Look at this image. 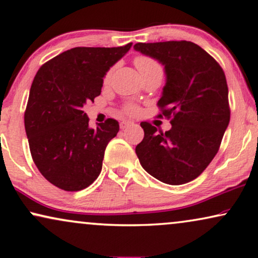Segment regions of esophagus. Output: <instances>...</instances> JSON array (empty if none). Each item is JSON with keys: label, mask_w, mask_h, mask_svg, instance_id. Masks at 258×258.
I'll return each instance as SVG.
<instances>
[{"label": "esophagus", "mask_w": 258, "mask_h": 258, "mask_svg": "<svg viewBox=\"0 0 258 258\" xmlns=\"http://www.w3.org/2000/svg\"><path fill=\"white\" fill-rule=\"evenodd\" d=\"M133 125V122L132 121H128V120H122L121 122H120V128H126V127H128V126H132Z\"/></svg>", "instance_id": "34e87169"}]
</instances>
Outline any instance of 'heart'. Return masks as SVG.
<instances>
[{
  "label": "heart",
  "instance_id": "obj_1",
  "mask_svg": "<svg viewBox=\"0 0 258 258\" xmlns=\"http://www.w3.org/2000/svg\"><path fill=\"white\" fill-rule=\"evenodd\" d=\"M134 63H136V67L138 68V70L140 72L162 71V69H161V67H159V64L155 59L150 58V57L138 56V57H136V59H134ZM111 75H112V69H111V70H109L107 72V75H105V77H104L105 83H108V81L110 80ZM126 111H127L128 113H134V112H137V108L136 107H127V108H126Z\"/></svg>",
  "mask_w": 258,
  "mask_h": 258
}]
</instances>
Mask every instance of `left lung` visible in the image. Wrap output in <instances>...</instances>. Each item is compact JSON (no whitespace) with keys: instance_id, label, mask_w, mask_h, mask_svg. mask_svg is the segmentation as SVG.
<instances>
[{"instance_id":"obj_1","label":"left lung","mask_w":258,"mask_h":258,"mask_svg":"<svg viewBox=\"0 0 258 258\" xmlns=\"http://www.w3.org/2000/svg\"><path fill=\"white\" fill-rule=\"evenodd\" d=\"M134 50L164 65L166 83L157 105L172 125L163 133L142 121L145 137L136 147L137 156L159 181L189 182L214 159L230 122L225 73L214 57L190 41L139 42Z\"/></svg>"}]
</instances>
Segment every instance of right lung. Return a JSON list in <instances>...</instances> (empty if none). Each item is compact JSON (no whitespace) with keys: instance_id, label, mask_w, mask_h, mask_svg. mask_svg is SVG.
Listing matches in <instances>:
<instances>
[{"instance_id":"right-lung-1","label":"right lung","mask_w":258,"mask_h":258,"mask_svg":"<svg viewBox=\"0 0 258 258\" xmlns=\"http://www.w3.org/2000/svg\"><path fill=\"white\" fill-rule=\"evenodd\" d=\"M131 47H76L36 72L24 116L26 136L36 167L60 189L81 190L101 173L119 124L108 118L91 128L83 107L100 95L104 76Z\"/></svg>"}]
</instances>
